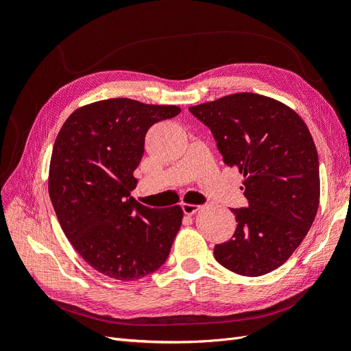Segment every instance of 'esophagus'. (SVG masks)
Here are the masks:
<instances>
[{
	"label": "esophagus",
	"instance_id": "34e87169",
	"mask_svg": "<svg viewBox=\"0 0 351 351\" xmlns=\"http://www.w3.org/2000/svg\"><path fill=\"white\" fill-rule=\"evenodd\" d=\"M182 208H183V212L186 215H193L200 209L199 205H190V204H183Z\"/></svg>",
	"mask_w": 351,
	"mask_h": 351
}]
</instances>
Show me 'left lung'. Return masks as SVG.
<instances>
[{
	"mask_svg": "<svg viewBox=\"0 0 351 351\" xmlns=\"http://www.w3.org/2000/svg\"><path fill=\"white\" fill-rule=\"evenodd\" d=\"M209 127L222 161L243 174L249 206L231 209L239 222L215 259L246 277H261L289 259L319 206V161L307 125L285 104L241 92L190 107Z\"/></svg>",
	"mask_w": 351,
	"mask_h": 351,
	"instance_id": "8db88e82",
	"label": "left lung"
}]
</instances>
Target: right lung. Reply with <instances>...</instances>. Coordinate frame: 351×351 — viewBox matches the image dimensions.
Returning a JSON list of instances; mask_svg holds the SVG:
<instances>
[{
	"label": "right lung",
	"mask_w": 351,
	"mask_h": 351,
	"mask_svg": "<svg viewBox=\"0 0 351 351\" xmlns=\"http://www.w3.org/2000/svg\"><path fill=\"white\" fill-rule=\"evenodd\" d=\"M180 112L176 105L104 99L73 111L57 136L52 206L71 246L110 278L134 281L161 268L182 227L178 205L152 209L130 196L146 132Z\"/></svg>",
	"instance_id": "right-lung-1"
}]
</instances>
